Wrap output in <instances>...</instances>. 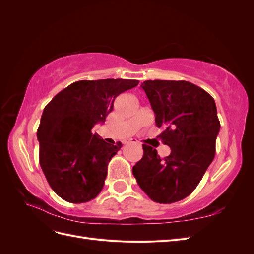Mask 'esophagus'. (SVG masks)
Returning <instances> with one entry per match:
<instances>
[{"instance_id":"34e87169","label":"esophagus","mask_w":254,"mask_h":254,"mask_svg":"<svg viewBox=\"0 0 254 254\" xmlns=\"http://www.w3.org/2000/svg\"><path fill=\"white\" fill-rule=\"evenodd\" d=\"M124 144H137V141L134 140V139H131V140H128V141H125Z\"/></svg>"}]
</instances>
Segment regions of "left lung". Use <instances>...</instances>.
Returning a JSON list of instances; mask_svg holds the SVG:
<instances>
[{"label": "left lung", "instance_id": "obj_1", "mask_svg": "<svg viewBox=\"0 0 254 254\" xmlns=\"http://www.w3.org/2000/svg\"><path fill=\"white\" fill-rule=\"evenodd\" d=\"M156 114L159 136L171 147L160 158L143 144V157L132 167L136 182L151 200L173 203L182 200L201 181L215 157L220 129L214 98L186 80H146L141 84Z\"/></svg>", "mask_w": 254, "mask_h": 254}]
</instances>
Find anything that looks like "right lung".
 <instances>
[{
    "label": "right lung",
    "mask_w": 254,
    "mask_h": 254,
    "mask_svg": "<svg viewBox=\"0 0 254 254\" xmlns=\"http://www.w3.org/2000/svg\"><path fill=\"white\" fill-rule=\"evenodd\" d=\"M139 84L134 79L73 82L45 106L37 130L39 162L50 187L64 200L83 203L103 190L108 163L121 149L92 128L105 122L114 99Z\"/></svg>",
    "instance_id": "add662e5"
}]
</instances>
